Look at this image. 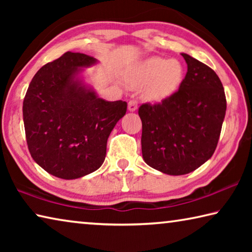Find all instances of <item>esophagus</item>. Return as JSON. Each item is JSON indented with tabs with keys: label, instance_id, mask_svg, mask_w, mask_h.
I'll use <instances>...</instances> for the list:
<instances>
[{
	"label": "esophagus",
	"instance_id": "esophagus-1",
	"mask_svg": "<svg viewBox=\"0 0 252 252\" xmlns=\"http://www.w3.org/2000/svg\"><path fill=\"white\" fill-rule=\"evenodd\" d=\"M127 109H129L130 112H133L136 109H138V101L136 100H130L129 103H127Z\"/></svg>",
	"mask_w": 252,
	"mask_h": 252
}]
</instances>
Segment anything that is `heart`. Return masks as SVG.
Wrapping results in <instances>:
<instances>
[{"mask_svg":"<svg viewBox=\"0 0 252 252\" xmlns=\"http://www.w3.org/2000/svg\"><path fill=\"white\" fill-rule=\"evenodd\" d=\"M183 67L178 60L163 58L149 59L141 66L139 80L134 87H150V95L153 99H161L172 93L181 83Z\"/></svg>","mask_w":252,"mask_h":252,"instance_id":"heart-1","label":"heart"}]
</instances>
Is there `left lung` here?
<instances>
[{
  "instance_id": "8db88e82",
  "label": "left lung",
  "mask_w": 252,
  "mask_h": 252,
  "mask_svg": "<svg viewBox=\"0 0 252 252\" xmlns=\"http://www.w3.org/2000/svg\"><path fill=\"white\" fill-rule=\"evenodd\" d=\"M188 72L178 91L139 108L142 157L151 168L181 176L215 152L227 110L224 90L211 67L186 53Z\"/></svg>"
}]
</instances>
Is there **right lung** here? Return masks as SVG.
<instances>
[{
  "mask_svg": "<svg viewBox=\"0 0 252 252\" xmlns=\"http://www.w3.org/2000/svg\"><path fill=\"white\" fill-rule=\"evenodd\" d=\"M96 60L65 52L34 75L23 101L29 151L46 172L78 179L99 169L106 142L126 112V101L109 102L85 87L78 74Z\"/></svg>",
  "mask_w": 252,
  "mask_h": 252,
  "instance_id": "right-lung-1",
  "label": "right lung"
}]
</instances>
